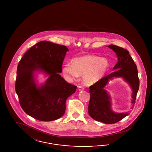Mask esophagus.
I'll list each match as a JSON object with an SVG mask.
<instances>
[{
	"label": "esophagus",
	"instance_id": "1",
	"mask_svg": "<svg viewBox=\"0 0 152 152\" xmlns=\"http://www.w3.org/2000/svg\"><path fill=\"white\" fill-rule=\"evenodd\" d=\"M78 90L79 91H83L84 90V88L82 86H79L78 87Z\"/></svg>",
	"mask_w": 152,
	"mask_h": 152
}]
</instances>
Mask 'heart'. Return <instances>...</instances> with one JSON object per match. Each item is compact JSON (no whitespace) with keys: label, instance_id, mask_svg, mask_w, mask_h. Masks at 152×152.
Here are the masks:
<instances>
[{"label":"heart","instance_id":"b5f03b06","mask_svg":"<svg viewBox=\"0 0 152 152\" xmlns=\"http://www.w3.org/2000/svg\"><path fill=\"white\" fill-rule=\"evenodd\" d=\"M109 67L105 58L95 55H85L75 58L72 64L63 67L64 77L69 81L77 80L83 76V82L88 85L94 84L102 78Z\"/></svg>","mask_w":152,"mask_h":152}]
</instances>
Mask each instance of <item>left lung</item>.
<instances>
[{"instance_id": "1", "label": "left lung", "mask_w": 152, "mask_h": 152, "mask_svg": "<svg viewBox=\"0 0 152 152\" xmlns=\"http://www.w3.org/2000/svg\"><path fill=\"white\" fill-rule=\"evenodd\" d=\"M109 47L115 52L118 62L114 67V72L102 77L98 82L89 87L90 100L88 104V114L93 119L107 124H115L128 116L129 113H116L111 109L110 98L104 89L108 81L113 77H122L129 83L133 90L132 103L133 107L135 103L139 88L138 69L129 51L124 48L110 45Z\"/></svg>"}]
</instances>
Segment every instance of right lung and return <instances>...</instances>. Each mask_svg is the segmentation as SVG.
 Listing matches in <instances>:
<instances>
[{
  "instance_id": "add662e5",
  "label": "right lung",
  "mask_w": 152,
  "mask_h": 152,
  "mask_svg": "<svg viewBox=\"0 0 152 152\" xmlns=\"http://www.w3.org/2000/svg\"><path fill=\"white\" fill-rule=\"evenodd\" d=\"M67 47L43 41L29 49L19 62L15 88L24 111L36 119L50 121L64 115L67 99L77 86L64 80L62 63ZM43 70L49 75L45 83L37 87L34 73Z\"/></svg>"
}]
</instances>
